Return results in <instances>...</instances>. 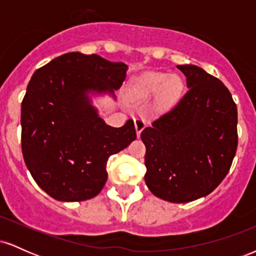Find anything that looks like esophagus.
<instances>
[{
    "label": "esophagus",
    "mask_w": 256,
    "mask_h": 256,
    "mask_svg": "<svg viewBox=\"0 0 256 256\" xmlns=\"http://www.w3.org/2000/svg\"><path fill=\"white\" fill-rule=\"evenodd\" d=\"M134 126H136L137 136H140V132H142L143 128H146V119L140 116H136V118H134Z\"/></svg>",
    "instance_id": "esophagus-1"
}]
</instances>
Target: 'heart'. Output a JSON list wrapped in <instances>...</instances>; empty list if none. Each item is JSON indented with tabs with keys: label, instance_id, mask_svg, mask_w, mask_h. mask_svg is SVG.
<instances>
[{
	"label": "heart",
	"instance_id": "obj_1",
	"mask_svg": "<svg viewBox=\"0 0 256 256\" xmlns=\"http://www.w3.org/2000/svg\"><path fill=\"white\" fill-rule=\"evenodd\" d=\"M137 89L146 98L158 95L164 104L174 102L183 89V80L178 76L165 72H148L137 79Z\"/></svg>",
	"mask_w": 256,
	"mask_h": 256
}]
</instances>
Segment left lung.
<instances>
[{
    "instance_id": "1",
    "label": "left lung",
    "mask_w": 256,
    "mask_h": 256,
    "mask_svg": "<svg viewBox=\"0 0 256 256\" xmlns=\"http://www.w3.org/2000/svg\"><path fill=\"white\" fill-rule=\"evenodd\" d=\"M189 90L140 134L144 180L158 198L185 204L222 183L237 150V107L228 88L195 64L177 66Z\"/></svg>"
}]
</instances>
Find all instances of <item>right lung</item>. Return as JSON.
Listing matches in <instances>:
<instances>
[{"label": "right lung", "mask_w": 256, "mask_h": 256, "mask_svg": "<svg viewBox=\"0 0 256 256\" xmlns=\"http://www.w3.org/2000/svg\"><path fill=\"white\" fill-rule=\"evenodd\" d=\"M126 70L124 62L73 52L32 76L22 102V150L32 178L52 198H95L107 180L108 158L136 140L134 120L108 126L89 98L90 92L116 98Z\"/></svg>", "instance_id": "add662e5"}]
</instances>
